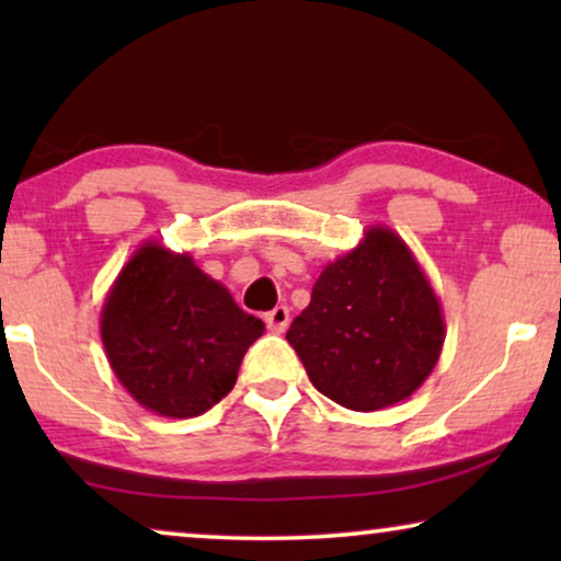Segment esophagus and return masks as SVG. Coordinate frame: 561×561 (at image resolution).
Here are the masks:
<instances>
[{"label":"esophagus","instance_id":"1","mask_svg":"<svg viewBox=\"0 0 561 561\" xmlns=\"http://www.w3.org/2000/svg\"><path fill=\"white\" fill-rule=\"evenodd\" d=\"M265 324L273 334H283L290 324V309L288 306H275L273 311L265 313Z\"/></svg>","mask_w":561,"mask_h":561}]
</instances>
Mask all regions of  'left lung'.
Wrapping results in <instances>:
<instances>
[{
  "label": "left lung",
  "instance_id": "8db88e82",
  "mask_svg": "<svg viewBox=\"0 0 561 561\" xmlns=\"http://www.w3.org/2000/svg\"><path fill=\"white\" fill-rule=\"evenodd\" d=\"M444 313L424 267L393 229H365L313 283L286 340L319 393L352 411L401 403L439 363Z\"/></svg>",
  "mask_w": 561,
  "mask_h": 561
}]
</instances>
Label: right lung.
<instances>
[{"label":"right lung","instance_id":"right-lung-1","mask_svg":"<svg viewBox=\"0 0 561 561\" xmlns=\"http://www.w3.org/2000/svg\"><path fill=\"white\" fill-rule=\"evenodd\" d=\"M99 329L114 375L142 409L194 419L234 388L265 324L188 252L148 240L112 283Z\"/></svg>","mask_w":561,"mask_h":561}]
</instances>
